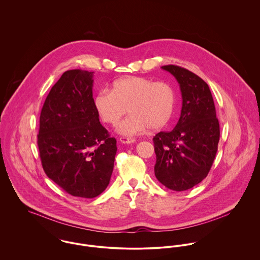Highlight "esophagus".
Here are the masks:
<instances>
[{"mask_svg":"<svg viewBox=\"0 0 260 260\" xmlns=\"http://www.w3.org/2000/svg\"><path fill=\"white\" fill-rule=\"evenodd\" d=\"M119 141L122 144H132V143L135 142V139L134 138H129V137H121L119 139Z\"/></svg>","mask_w":260,"mask_h":260,"instance_id":"obj_1","label":"esophagus"}]
</instances>
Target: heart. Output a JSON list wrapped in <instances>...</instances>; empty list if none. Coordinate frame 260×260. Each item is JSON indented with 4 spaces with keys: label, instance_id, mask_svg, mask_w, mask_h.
I'll use <instances>...</instances> for the list:
<instances>
[{
    "label": "heart",
    "instance_id": "heart-1",
    "mask_svg": "<svg viewBox=\"0 0 260 260\" xmlns=\"http://www.w3.org/2000/svg\"><path fill=\"white\" fill-rule=\"evenodd\" d=\"M175 101V91L170 84L130 76L115 81L111 92H98L94 97V107L101 120L110 125H116L126 112H130L118 125L117 132L135 136L149 128L158 130L164 127L172 117Z\"/></svg>",
    "mask_w": 260,
    "mask_h": 260
}]
</instances>
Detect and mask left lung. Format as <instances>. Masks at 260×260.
I'll use <instances>...</instances> for the list:
<instances>
[{
    "label": "left lung",
    "mask_w": 260,
    "mask_h": 260,
    "mask_svg": "<svg viewBox=\"0 0 260 260\" xmlns=\"http://www.w3.org/2000/svg\"><path fill=\"white\" fill-rule=\"evenodd\" d=\"M161 68L179 83L182 108L174 129L153 138L154 172L167 188L184 191L207 176L217 152L219 122L210 89L200 77L174 65Z\"/></svg>",
    "instance_id": "left-lung-1"
}]
</instances>
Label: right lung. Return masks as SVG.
I'll return each instance as SVG.
<instances>
[{
    "mask_svg": "<svg viewBox=\"0 0 260 260\" xmlns=\"http://www.w3.org/2000/svg\"><path fill=\"white\" fill-rule=\"evenodd\" d=\"M93 76L80 69L61 76L43 105L38 135L47 176L82 198H94L107 188L117 152L116 139L94 107Z\"/></svg>",
    "mask_w": 260,
    "mask_h": 260,
    "instance_id": "obj_1",
    "label": "right lung"
}]
</instances>
